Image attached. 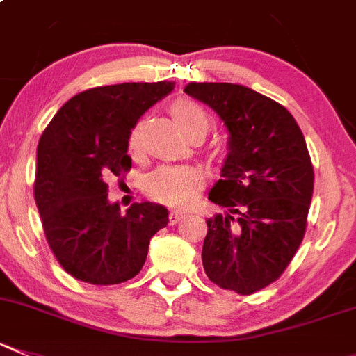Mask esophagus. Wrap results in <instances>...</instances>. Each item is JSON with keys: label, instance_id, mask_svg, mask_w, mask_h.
I'll use <instances>...</instances> for the list:
<instances>
[{"label": "esophagus", "instance_id": "obj_1", "mask_svg": "<svg viewBox=\"0 0 356 356\" xmlns=\"http://www.w3.org/2000/svg\"><path fill=\"white\" fill-rule=\"evenodd\" d=\"M184 216H185V213H181V211H171L169 213V223H171V225H175V223L180 222Z\"/></svg>", "mask_w": 356, "mask_h": 356}]
</instances>
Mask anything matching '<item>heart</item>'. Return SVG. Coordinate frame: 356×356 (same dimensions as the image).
I'll return each mask as SVG.
<instances>
[{
  "mask_svg": "<svg viewBox=\"0 0 356 356\" xmlns=\"http://www.w3.org/2000/svg\"><path fill=\"white\" fill-rule=\"evenodd\" d=\"M172 120L184 136L191 140L195 134L206 136L209 129V118L204 108L191 99H176L169 106ZM143 147L141 125H136L129 136V150L140 154ZM204 187V175L192 165H162L145 178V192L155 202L169 208H187L195 201Z\"/></svg>",
  "mask_w": 356,
  "mask_h": 356,
  "instance_id": "heart-1",
  "label": "heart"
}]
</instances>
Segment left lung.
<instances>
[{"label":"left lung","instance_id":"obj_1","mask_svg":"<svg viewBox=\"0 0 356 356\" xmlns=\"http://www.w3.org/2000/svg\"><path fill=\"white\" fill-rule=\"evenodd\" d=\"M185 92L229 131L222 180L208 194L225 213L206 220L204 273L250 296L276 282L302 243L314 184L306 140L285 106L245 86L191 82Z\"/></svg>","mask_w":356,"mask_h":356}]
</instances>
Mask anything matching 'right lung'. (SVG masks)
I'll return each mask as SVG.
<instances>
[{"mask_svg":"<svg viewBox=\"0 0 356 356\" xmlns=\"http://www.w3.org/2000/svg\"><path fill=\"white\" fill-rule=\"evenodd\" d=\"M172 82L117 83L71 97L43 131L36 152L35 201L50 250L80 282L118 285L136 276L152 236L169 211L134 202L125 215L108 201L110 176L131 169L129 136Z\"/></svg>","mask_w":356,"mask_h":356,"instance_id":"1","label":"right lung"}]
</instances>
